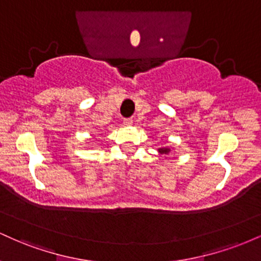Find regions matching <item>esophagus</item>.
<instances>
[{
    "mask_svg": "<svg viewBox=\"0 0 261 261\" xmlns=\"http://www.w3.org/2000/svg\"><path fill=\"white\" fill-rule=\"evenodd\" d=\"M134 124V120L131 118H128V119H124V125L125 126H131V125Z\"/></svg>",
    "mask_w": 261,
    "mask_h": 261,
    "instance_id": "obj_1",
    "label": "esophagus"
}]
</instances>
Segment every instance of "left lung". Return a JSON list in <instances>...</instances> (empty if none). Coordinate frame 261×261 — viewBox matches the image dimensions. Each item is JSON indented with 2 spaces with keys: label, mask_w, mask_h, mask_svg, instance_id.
Masks as SVG:
<instances>
[{
  "label": "left lung",
  "mask_w": 261,
  "mask_h": 261,
  "mask_svg": "<svg viewBox=\"0 0 261 261\" xmlns=\"http://www.w3.org/2000/svg\"><path fill=\"white\" fill-rule=\"evenodd\" d=\"M170 151H172V148H169V147H161V148H158V152H160L161 154H168Z\"/></svg>",
  "instance_id": "left-lung-1"
}]
</instances>
